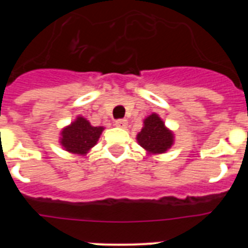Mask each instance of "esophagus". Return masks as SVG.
<instances>
[{
	"label": "esophagus",
	"instance_id": "1",
	"mask_svg": "<svg viewBox=\"0 0 248 248\" xmlns=\"http://www.w3.org/2000/svg\"><path fill=\"white\" fill-rule=\"evenodd\" d=\"M114 125L117 126V128L125 129L126 126H128V120H126V119H119V120H115V123H114Z\"/></svg>",
	"mask_w": 248,
	"mask_h": 248
}]
</instances>
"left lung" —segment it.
I'll use <instances>...</instances> for the list:
<instances>
[{
    "instance_id": "8db88e82",
    "label": "left lung",
    "mask_w": 248,
    "mask_h": 248,
    "mask_svg": "<svg viewBox=\"0 0 248 248\" xmlns=\"http://www.w3.org/2000/svg\"><path fill=\"white\" fill-rule=\"evenodd\" d=\"M137 141L148 155L164 154L174 145L175 135L159 114L153 113L144 119L143 128L137 135Z\"/></svg>"
}]
</instances>
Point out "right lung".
I'll use <instances>...</instances> for the list:
<instances>
[{"label":"right lung","mask_w":248,"mask_h":248,"mask_svg":"<svg viewBox=\"0 0 248 248\" xmlns=\"http://www.w3.org/2000/svg\"><path fill=\"white\" fill-rule=\"evenodd\" d=\"M104 126H93L89 120L78 115L69 125L64 126L59 133V144L68 153L87 155L102 135Z\"/></svg>","instance_id":"right-lung-1"}]
</instances>
